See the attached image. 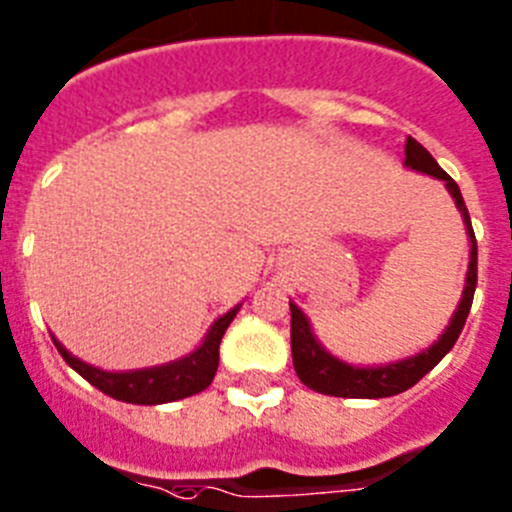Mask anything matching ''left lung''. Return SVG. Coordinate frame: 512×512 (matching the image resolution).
<instances>
[{"mask_svg":"<svg viewBox=\"0 0 512 512\" xmlns=\"http://www.w3.org/2000/svg\"><path fill=\"white\" fill-rule=\"evenodd\" d=\"M404 164L415 172H425L430 177H438V180L446 182L448 193L456 201V208L464 216L466 234H469L471 252H469V270H466V286L461 293V301L453 311L451 324L446 327L438 342H433L428 350L412 355V358H404L397 363H386V366H350V363L340 361L332 353L322 348V342L314 337L311 332V324L306 319L304 311L296 304H291V353H293V368H296V376L301 379V384H306L309 389L319 391V394H327V397H345V399H381V397H394L399 391H407L410 386H415L417 381L425 376L428 371H433L438 363H441L443 355L456 345L461 330H464L466 317H469L471 301H474V288H477V239H474V229H471L469 211H466V203L461 198L459 185L453 182L451 175L438 167L430 151L415 141L410 136L407 144H404Z\"/></svg>","mask_w":512,"mask_h":512,"instance_id":"obj_1","label":"left lung"}]
</instances>
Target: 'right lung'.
Instances as JSON below:
<instances>
[{
	"mask_svg": "<svg viewBox=\"0 0 512 512\" xmlns=\"http://www.w3.org/2000/svg\"><path fill=\"white\" fill-rule=\"evenodd\" d=\"M237 311L239 306H234L231 311H226L224 317L216 319V322L211 324V330H208L201 348H195L190 355H185L180 361L164 363V366L141 368V371H102V368H95L90 366V363L74 358L56 337H53V345H56V350L61 353V358H64L82 379H87L95 389H100L102 394H108V397L118 399V402H175V399L193 397V394H198V391H203L211 384L213 376H216V368H219L221 337H224L231 319L237 317Z\"/></svg>",
	"mask_w": 512,
	"mask_h": 512,
	"instance_id": "add662e5",
	"label": "right lung"
}]
</instances>
